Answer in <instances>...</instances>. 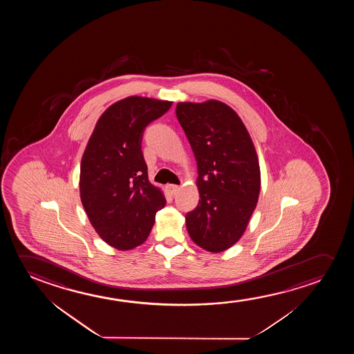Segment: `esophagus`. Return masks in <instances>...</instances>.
Listing matches in <instances>:
<instances>
[{
  "label": "esophagus",
  "instance_id": "1",
  "mask_svg": "<svg viewBox=\"0 0 354 354\" xmlns=\"http://www.w3.org/2000/svg\"><path fill=\"white\" fill-rule=\"evenodd\" d=\"M179 189L180 186H178V185H167V191H168L171 196H174V194H178V192H179Z\"/></svg>",
  "mask_w": 354,
  "mask_h": 354
}]
</instances>
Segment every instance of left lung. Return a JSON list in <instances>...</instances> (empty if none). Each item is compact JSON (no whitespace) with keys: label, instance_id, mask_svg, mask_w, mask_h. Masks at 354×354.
<instances>
[{"label":"left lung","instance_id":"1","mask_svg":"<svg viewBox=\"0 0 354 354\" xmlns=\"http://www.w3.org/2000/svg\"><path fill=\"white\" fill-rule=\"evenodd\" d=\"M176 117L194 151L198 205L186 214L197 245L221 252L239 241L260 194V167L252 138L231 107L218 102H179Z\"/></svg>","mask_w":354,"mask_h":354}]
</instances>
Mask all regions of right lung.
Returning a JSON list of instances; mask_svg holds the SVG:
<instances>
[{"label":"right lung","mask_w":354,"mask_h":354,"mask_svg":"<svg viewBox=\"0 0 354 354\" xmlns=\"http://www.w3.org/2000/svg\"><path fill=\"white\" fill-rule=\"evenodd\" d=\"M171 104L142 97L115 102L97 120L83 153V208L102 241L118 250L145 242L165 205L162 191L149 181L141 141L146 127Z\"/></svg>","instance_id":"1"}]
</instances>
